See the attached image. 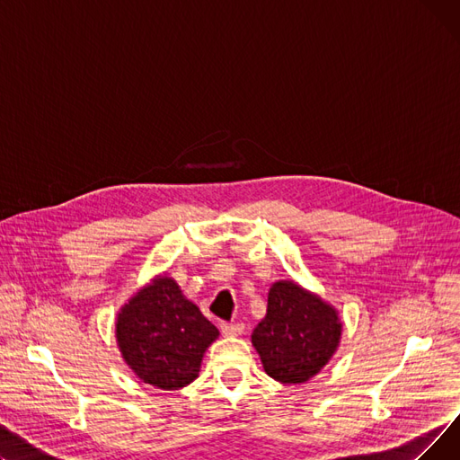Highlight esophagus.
I'll return each instance as SVG.
<instances>
[{
    "label": "esophagus",
    "instance_id": "34e87169",
    "mask_svg": "<svg viewBox=\"0 0 460 460\" xmlns=\"http://www.w3.org/2000/svg\"><path fill=\"white\" fill-rule=\"evenodd\" d=\"M220 330L224 335H240L244 330V326L240 323H220Z\"/></svg>",
    "mask_w": 460,
    "mask_h": 460
}]
</instances>
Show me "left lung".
Here are the masks:
<instances>
[{
  "mask_svg": "<svg viewBox=\"0 0 460 460\" xmlns=\"http://www.w3.org/2000/svg\"><path fill=\"white\" fill-rule=\"evenodd\" d=\"M341 323L332 305L293 281L270 287L267 317L252 333V343L269 376L300 384L315 376L333 356Z\"/></svg>",
  "mask_w": 460,
  "mask_h": 460,
  "instance_id": "1",
  "label": "left lung"
}]
</instances>
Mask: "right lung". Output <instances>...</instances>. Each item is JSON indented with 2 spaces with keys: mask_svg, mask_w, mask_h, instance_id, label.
<instances>
[{
  "mask_svg": "<svg viewBox=\"0 0 460 460\" xmlns=\"http://www.w3.org/2000/svg\"><path fill=\"white\" fill-rule=\"evenodd\" d=\"M117 343L130 369L160 390L196 380L217 328L186 300L172 278H158L117 317Z\"/></svg>",
  "mask_w": 460,
  "mask_h": 460,
  "instance_id": "add662e5",
  "label": "right lung"
}]
</instances>
